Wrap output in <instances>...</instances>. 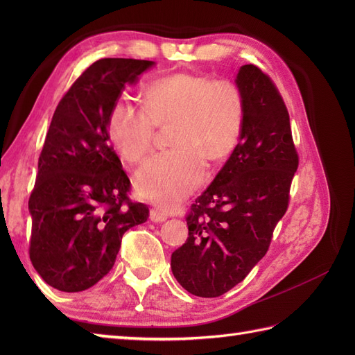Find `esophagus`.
Listing matches in <instances>:
<instances>
[{"instance_id": "obj_1", "label": "esophagus", "mask_w": 355, "mask_h": 355, "mask_svg": "<svg viewBox=\"0 0 355 355\" xmlns=\"http://www.w3.org/2000/svg\"><path fill=\"white\" fill-rule=\"evenodd\" d=\"M149 218H150V221H154V223H163L168 220V214L163 212V210H160V209L154 207V209H150Z\"/></svg>"}]
</instances>
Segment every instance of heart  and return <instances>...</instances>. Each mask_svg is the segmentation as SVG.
I'll list each match as a JSON object with an SVG mask.
<instances>
[{"label": "heart", "instance_id": "obj_1", "mask_svg": "<svg viewBox=\"0 0 355 355\" xmlns=\"http://www.w3.org/2000/svg\"><path fill=\"white\" fill-rule=\"evenodd\" d=\"M143 111L125 101L111 105L107 132L125 162L140 164L153 149L154 128L169 134L171 153L157 155L135 175V189L158 206L172 207L200 186L236 149L245 122L243 89L205 74L173 73L143 89Z\"/></svg>", "mask_w": 355, "mask_h": 355}]
</instances>
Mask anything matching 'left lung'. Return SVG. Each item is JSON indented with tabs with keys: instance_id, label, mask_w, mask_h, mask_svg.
Wrapping results in <instances>:
<instances>
[{
	"instance_id": "8db88e82",
	"label": "left lung",
	"mask_w": 355,
	"mask_h": 355,
	"mask_svg": "<svg viewBox=\"0 0 355 355\" xmlns=\"http://www.w3.org/2000/svg\"><path fill=\"white\" fill-rule=\"evenodd\" d=\"M245 122L236 149L187 214L189 236L172 253L180 285L218 297L244 281L266 256L290 202L299 155L275 82L253 64L238 71Z\"/></svg>"
}]
</instances>
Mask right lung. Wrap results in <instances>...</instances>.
I'll return each instance as SVG.
<instances>
[{"mask_svg": "<svg viewBox=\"0 0 355 355\" xmlns=\"http://www.w3.org/2000/svg\"><path fill=\"white\" fill-rule=\"evenodd\" d=\"M153 61L105 58L74 80L53 114L28 198L30 261L53 288L76 293L116 262L126 230L149 209L130 200L131 182L108 143L111 105Z\"/></svg>", "mask_w": 355, "mask_h": 355, "instance_id": "right-lung-1", "label": "right lung"}]
</instances>
